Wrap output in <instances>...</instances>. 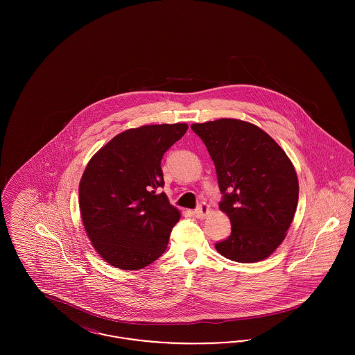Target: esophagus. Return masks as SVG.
<instances>
[{
    "mask_svg": "<svg viewBox=\"0 0 355 355\" xmlns=\"http://www.w3.org/2000/svg\"><path fill=\"white\" fill-rule=\"evenodd\" d=\"M210 211H211V209L209 207V205H207V203H201V205L194 210V217H197V218L202 220V218L207 217V216L210 214Z\"/></svg>",
    "mask_w": 355,
    "mask_h": 355,
    "instance_id": "esophagus-1",
    "label": "esophagus"
}]
</instances>
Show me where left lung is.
Returning <instances> with one entry per match:
<instances>
[{
    "instance_id": "left-lung-1",
    "label": "left lung",
    "mask_w": 355,
    "mask_h": 355,
    "mask_svg": "<svg viewBox=\"0 0 355 355\" xmlns=\"http://www.w3.org/2000/svg\"><path fill=\"white\" fill-rule=\"evenodd\" d=\"M191 129L214 162L223 194L220 210L232 223L217 252L241 263L266 259L284 242L297 210L293 162L270 135L246 121L216 119Z\"/></svg>"
}]
</instances>
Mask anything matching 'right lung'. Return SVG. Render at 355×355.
Segmentation results:
<instances>
[{
	"label": "right lung",
	"instance_id": "add662e5",
	"mask_svg": "<svg viewBox=\"0 0 355 355\" xmlns=\"http://www.w3.org/2000/svg\"><path fill=\"white\" fill-rule=\"evenodd\" d=\"M187 123L145 125L112 138L85 168L78 202L86 236L110 266L139 270L168 248L181 218L165 193L161 161Z\"/></svg>",
	"mask_w": 355,
	"mask_h": 355
}]
</instances>
